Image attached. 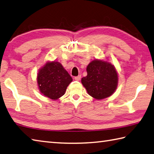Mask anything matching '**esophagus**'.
I'll return each mask as SVG.
<instances>
[{
	"label": "esophagus",
	"mask_w": 154,
	"mask_h": 154,
	"mask_svg": "<svg viewBox=\"0 0 154 154\" xmlns=\"http://www.w3.org/2000/svg\"><path fill=\"white\" fill-rule=\"evenodd\" d=\"M81 78H82V76H81V75H78V76L74 77V79L76 81H79L81 79Z\"/></svg>",
	"instance_id": "34e87169"
}]
</instances>
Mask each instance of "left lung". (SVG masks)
<instances>
[{
    "mask_svg": "<svg viewBox=\"0 0 154 154\" xmlns=\"http://www.w3.org/2000/svg\"><path fill=\"white\" fill-rule=\"evenodd\" d=\"M86 77L82 83L88 94L96 100L111 96L118 86L119 74L115 66L108 60L94 59L87 66Z\"/></svg>",
    "mask_w": 154,
    "mask_h": 154,
    "instance_id": "8db88e82",
    "label": "left lung"
}]
</instances>
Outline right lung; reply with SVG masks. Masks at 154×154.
<instances>
[{"instance_id": "obj_1", "label": "right lung", "mask_w": 154, "mask_h": 154, "mask_svg": "<svg viewBox=\"0 0 154 154\" xmlns=\"http://www.w3.org/2000/svg\"><path fill=\"white\" fill-rule=\"evenodd\" d=\"M36 79L40 93L53 100L62 97L72 81L62 64L57 60L46 61L38 70Z\"/></svg>"}]
</instances>
